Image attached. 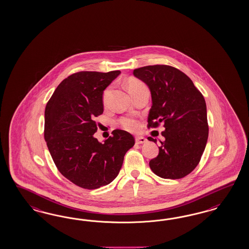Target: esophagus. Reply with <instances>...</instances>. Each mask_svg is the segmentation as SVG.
I'll list each match as a JSON object with an SVG mask.
<instances>
[{
    "label": "esophagus",
    "mask_w": 249,
    "mask_h": 249,
    "mask_svg": "<svg viewBox=\"0 0 249 249\" xmlns=\"http://www.w3.org/2000/svg\"><path fill=\"white\" fill-rule=\"evenodd\" d=\"M135 141L138 144H142L147 142V140H146L144 137H142V136H138V137H136Z\"/></svg>",
    "instance_id": "34e87169"
}]
</instances>
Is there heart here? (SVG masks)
<instances>
[{"instance_id": "obj_1", "label": "heart", "mask_w": 249, "mask_h": 249, "mask_svg": "<svg viewBox=\"0 0 249 249\" xmlns=\"http://www.w3.org/2000/svg\"><path fill=\"white\" fill-rule=\"evenodd\" d=\"M126 87H127L128 91L131 96L134 95L139 91L148 89V87L146 86V84L142 82V80L135 78V77L128 78V80L126 81ZM107 92H108V89L105 90L104 94H103V99L104 100L107 98ZM120 124H121V127H123L125 129L129 130V131H134L136 129H138L139 126H140L139 121H137L136 119L130 118V117H125V118L121 119L120 120Z\"/></svg>"}]
</instances>
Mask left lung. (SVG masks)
Masks as SVG:
<instances>
[{
	"instance_id": "8db88e82",
	"label": "left lung",
	"mask_w": 249,
	"mask_h": 249,
	"mask_svg": "<svg viewBox=\"0 0 249 249\" xmlns=\"http://www.w3.org/2000/svg\"><path fill=\"white\" fill-rule=\"evenodd\" d=\"M133 75L147 84L152 106L148 128L163 123L159 154L150 160L151 171L164 179H181L198 165L208 139L204 96L181 70L167 65L137 68ZM149 141L156 142L151 137Z\"/></svg>"
}]
</instances>
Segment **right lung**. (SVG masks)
Here are the masks:
<instances>
[{
  "instance_id": "1",
  "label": "right lung",
  "mask_w": 249,
  "mask_h": 249,
  "mask_svg": "<svg viewBox=\"0 0 249 249\" xmlns=\"http://www.w3.org/2000/svg\"><path fill=\"white\" fill-rule=\"evenodd\" d=\"M121 74L81 71L65 78L45 110V140L57 170L84 189H98L118 176L134 137L114 129L104 143L94 138L96 118L103 113L102 95Z\"/></svg>"
}]
</instances>
